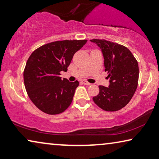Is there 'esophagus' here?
Instances as JSON below:
<instances>
[{
    "mask_svg": "<svg viewBox=\"0 0 159 159\" xmlns=\"http://www.w3.org/2000/svg\"><path fill=\"white\" fill-rule=\"evenodd\" d=\"M82 82H83V84H84V85H87V86H90V85H91V83H89V82L86 81V80H83Z\"/></svg>",
    "mask_w": 159,
    "mask_h": 159,
    "instance_id": "obj_1",
    "label": "esophagus"
}]
</instances>
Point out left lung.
Segmentation results:
<instances>
[{"mask_svg":"<svg viewBox=\"0 0 159 159\" xmlns=\"http://www.w3.org/2000/svg\"><path fill=\"white\" fill-rule=\"evenodd\" d=\"M100 47L105 71L110 79L108 87L99 86L94 103L106 111H116L131 101L138 86L139 70L136 59L126 47L106 40L92 39Z\"/></svg>","mask_w":159,"mask_h":159,"instance_id":"obj_1","label":"left lung"}]
</instances>
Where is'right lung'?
<instances>
[{
    "label": "right lung",
    "instance_id": "1",
    "mask_svg": "<svg viewBox=\"0 0 159 159\" xmlns=\"http://www.w3.org/2000/svg\"><path fill=\"white\" fill-rule=\"evenodd\" d=\"M86 42H51L35 49L28 58L23 71L25 88L32 102L43 112L59 114L70 105L79 82L61 79V72L67 71L73 55Z\"/></svg>",
    "mask_w": 159,
    "mask_h": 159
}]
</instances>
